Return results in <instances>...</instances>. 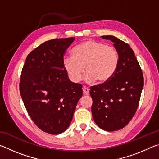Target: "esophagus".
I'll return each instance as SVG.
<instances>
[{
	"label": "esophagus",
	"instance_id": "esophagus-1",
	"mask_svg": "<svg viewBox=\"0 0 159 159\" xmlns=\"http://www.w3.org/2000/svg\"><path fill=\"white\" fill-rule=\"evenodd\" d=\"M83 94H84V95H88V94L89 93V92H90V90L88 89V88L83 87Z\"/></svg>",
	"mask_w": 159,
	"mask_h": 159
}]
</instances>
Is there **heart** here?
<instances>
[{
    "label": "heart",
    "instance_id": "1",
    "mask_svg": "<svg viewBox=\"0 0 159 159\" xmlns=\"http://www.w3.org/2000/svg\"><path fill=\"white\" fill-rule=\"evenodd\" d=\"M72 57L63 60V68L69 79L78 83L83 71L84 80L88 83L98 80L104 83L111 79L118 68L119 57L114 47L103 43L86 40L71 51Z\"/></svg>",
    "mask_w": 159,
    "mask_h": 159
}]
</instances>
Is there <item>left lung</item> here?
<instances>
[{"label": "left lung", "instance_id": "left-lung-1", "mask_svg": "<svg viewBox=\"0 0 159 159\" xmlns=\"http://www.w3.org/2000/svg\"><path fill=\"white\" fill-rule=\"evenodd\" d=\"M102 39L114 43L119 57L118 68L109 81L90 87L94 121L102 130L116 131L128 124L137 111L144 78L133 50L114 36Z\"/></svg>", "mask_w": 159, "mask_h": 159}]
</instances>
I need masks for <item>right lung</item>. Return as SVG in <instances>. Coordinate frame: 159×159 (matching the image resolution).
Instances as JSON below:
<instances>
[{
	"mask_svg": "<svg viewBox=\"0 0 159 159\" xmlns=\"http://www.w3.org/2000/svg\"><path fill=\"white\" fill-rule=\"evenodd\" d=\"M75 38L45 41L29 54L21 71L20 91L32 120L41 130L60 134L68 128L82 85L71 82L63 68L64 55Z\"/></svg>",
	"mask_w": 159,
	"mask_h": 159,
	"instance_id": "right-lung-1",
	"label": "right lung"
}]
</instances>
